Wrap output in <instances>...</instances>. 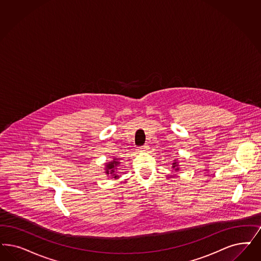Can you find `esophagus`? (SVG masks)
Listing matches in <instances>:
<instances>
[{"label":"esophagus","instance_id":"1","mask_svg":"<svg viewBox=\"0 0 261 261\" xmlns=\"http://www.w3.org/2000/svg\"><path fill=\"white\" fill-rule=\"evenodd\" d=\"M149 149V147H148V145H144V146H142V147H140V150L141 151H147Z\"/></svg>","mask_w":261,"mask_h":261}]
</instances>
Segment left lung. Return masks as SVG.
I'll return each mask as SVG.
<instances>
[{
    "label": "left lung",
    "mask_w": 261,
    "mask_h": 261,
    "mask_svg": "<svg viewBox=\"0 0 261 261\" xmlns=\"http://www.w3.org/2000/svg\"><path fill=\"white\" fill-rule=\"evenodd\" d=\"M171 167H172V169L175 171H178L180 170L179 163H178L177 160H173V163H172V166H171Z\"/></svg>",
    "instance_id": "obj_1"
}]
</instances>
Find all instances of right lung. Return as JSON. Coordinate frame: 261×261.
<instances>
[{"label":"right lung","instance_id":"right-lung-1","mask_svg":"<svg viewBox=\"0 0 261 261\" xmlns=\"http://www.w3.org/2000/svg\"><path fill=\"white\" fill-rule=\"evenodd\" d=\"M120 163L121 162H119L118 158H114L110 162L104 164L105 173L107 174L108 177L115 178V179H118L120 177L119 173H121V172H118V169L120 167Z\"/></svg>","mask_w":261,"mask_h":261}]
</instances>
